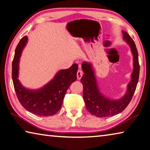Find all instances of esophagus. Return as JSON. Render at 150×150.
<instances>
[{
    "label": "esophagus",
    "mask_w": 150,
    "mask_h": 150,
    "mask_svg": "<svg viewBox=\"0 0 150 150\" xmlns=\"http://www.w3.org/2000/svg\"><path fill=\"white\" fill-rule=\"evenodd\" d=\"M82 75H83L82 70L79 69V70H78V72H77V79H78V80H80V78H82Z\"/></svg>",
    "instance_id": "esophagus-1"
}]
</instances>
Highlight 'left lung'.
I'll list each match as a JSON object with an SVG mask.
<instances>
[{
    "label": "left lung",
    "mask_w": 150,
    "mask_h": 150,
    "mask_svg": "<svg viewBox=\"0 0 150 150\" xmlns=\"http://www.w3.org/2000/svg\"><path fill=\"white\" fill-rule=\"evenodd\" d=\"M122 33L124 39L130 46L134 60V71L132 74V80L127 86L126 94L123 98L118 100H112L102 95L98 90L92 65L86 62L82 63V68L84 74L80 82L84 88L83 98L88 112L96 117L113 116L124 111L130 102L136 89L139 74L138 52L133 39L126 32L123 31Z\"/></svg>",
    "instance_id": "1"
}]
</instances>
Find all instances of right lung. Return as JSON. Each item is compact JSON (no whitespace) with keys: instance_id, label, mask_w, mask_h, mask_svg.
Returning a JSON list of instances; mask_svg holds the SVG:
<instances>
[{"instance_id":"obj_1","label":"right lung","mask_w":150,"mask_h":150,"mask_svg":"<svg viewBox=\"0 0 150 150\" xmlns=\"http://www.w3.org/2000/svg\"><path fill=\"white\" fill-rule=\"evenodd\" d=\"M27 40L25 36L20 40L12 64V78L16 96L27 111L40 116H52L60 110L68 88L76 80L78 66L74 64L68 69L60 70L53 80L40 90L26 89L18 80V73L19 59Z\"/></svg>"}]
</instances>
